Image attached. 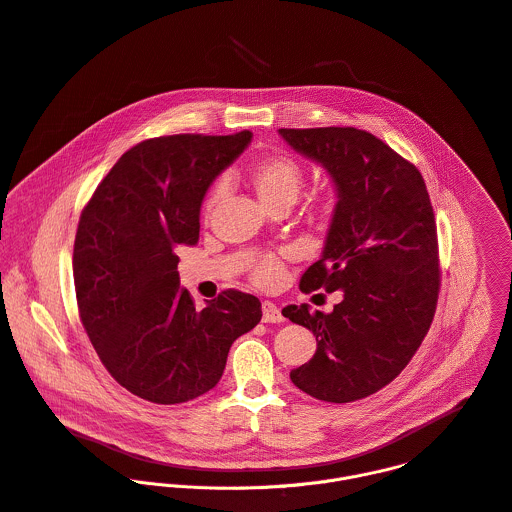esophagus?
<instances>
[{"instance_id": "1", "label": "esophagus", "mask_w": 512, "mask_h": 512, "mask_svg": "<svg viewBox=\"0 0 512 512\" xmlns=\"http://www.w3.org/2000/svg\"><path fill=\"white\" fill-rule=\"evenodd\" d=\"M261 309H263V321L265 323H279V321H283V313H281V307L277 303L263 301Z\"/></svg>"}]
</instances>
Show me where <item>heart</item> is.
Masks as SVG:
<instances>
[{
	"label": "heart",
	"instance_id": "1",
	"mask_svg": "<svg viewBox=\"0 0 512 512\" xmlns=\"http://www.w3.org/2000/svg\"><path fill=\"white\" fill-rule=\"evenodd\" d=\"M247 183L265 209L269 211L281 209V207L289 209L303 191L305 170L295 158L287 154H267L251 166ZM217 199H219V189H213L203 203L205 219L211 217ZM335 205H337V191L333 185H325L307 199L305 213L313 221H327L333 215ZM253 279L259 285H275L281 279L279 261L275 259L261 261L253 271Z\"/></svg>",
	"mask_w": 512,
	"mask_h": 512
}]
</instances>
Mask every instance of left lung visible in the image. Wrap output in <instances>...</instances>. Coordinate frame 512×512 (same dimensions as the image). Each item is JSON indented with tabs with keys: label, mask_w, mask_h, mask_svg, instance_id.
Returning <instances> with one entry per match:
<instances>
[{
	"label": "left lung",
	"mask_w": 512,
	"mask_h": 512,
	"mask_svg": "<svg viewBox=\"0 0 512 512\" xmlns=\"http://www.w3.org/2000/svg\"><path fill=\"white\" fill-rule=\"evenodd\" d=\"M299 154L321 164L337 205L321 259L299 289L342 291L331 313L287 305L313 331V358L291 370L305 394L346 404L376 394L412 360L434 319L440 267L436 221L420 170L366 130L279 128Z\"/></svg>",
	"instance_id": "obj_1"
}]
</instances>
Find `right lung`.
<instances>
[{"label": "right lung", "mask_w": 512, "mask_h": 512, "mask_svg": "<svg viewBox=\"0 0 512 512\" xmlns=\"http://www.w3.org/2000/svg\"><path fill=\"white\" fill-rule=\"evenodd\" d=\"M251 136L142 140L80 215L72 267L82 325L110 376L152 404L213 390L235 339L261 321V301L237 289L199 311L181 289L175 255L177 245L199 241L203 199Z\"/></svg>", "instance_id": "right-lung-1"}]
</instances>
